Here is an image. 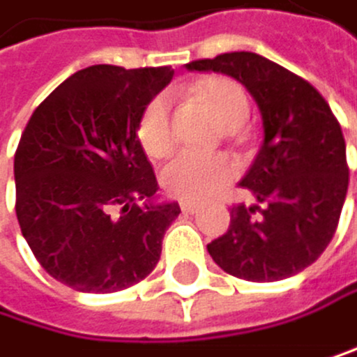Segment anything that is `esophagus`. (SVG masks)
Instances as JSON below:
<instances>
[{"mask_svg":"<svg viewBox=\"0 0 357 357\" xmlns=\"http://www.w3.org/2000/svg\"><path fill=\"white\" fill-rule=\"evenodd\" d=\"M180 206H182V212H186V214H195L199 210V204H195V202H182Z\"/></svg>","mask_w":357,"mask_h":357,"instance_id":"34e87169","label":"esophagus"}]
</instances>
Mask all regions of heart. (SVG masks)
I'll use <instances>...</instances> for the list:
<instances>
[{
  "label": "heart",
  "mask_w": 357,
  "mask_h": 357,
  "mask_svg": "<svg viewBox=\"0 0 357 357\" xmlns=\"http://www.w3.org/2000/svg\"><path fill=\"white\" fill-rule=\"evenodd\" d=\"M197 95L227 130L241 128L249 116V99L241 84L229 77H206L197 84ZM138 140L143 149L162 158L173 149V126H171V101L165 95L151 99L143 116L138 121ZM238 165L229 155H199L192 151H182L162 169L160 180L169 195L186 202H202L223 188L234 175Z\"/></svg>",
  "instance_id": "1"
}]
</instances>
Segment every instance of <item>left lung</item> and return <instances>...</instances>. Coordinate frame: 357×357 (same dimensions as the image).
Instances as JSON below:
<instances>
[{
	"label": "left lung",
	"mask_w": 357,
	"mask_h": 357,
	"mask_svg": "<svg viewBox=\"0 0 357 357\" xmlns=\"http://www.w3.org/2000/svg\"><path fill=\"white\" fill-rule=\"evenodd\" d=\"M188 71L229 75L249 91L264 140L241 180L258 204L229 210V227L208 245L225 273L278 282L310 266L334 238L349 186L340 123L303 77L251 52L195 60Z\"/></svg>",
	"instance_id": "8db88e82"
}]
</instances>
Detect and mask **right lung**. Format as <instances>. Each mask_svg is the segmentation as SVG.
Instances as JSON below:
<instances>
[{
    "instance_id": "1",
    "label": "right lung",
    "mask_w": 357,
    "mask_h": 357,
    "mask_svg": "<svg viewBox=\"0 0 357 357\" xmlns=\"http://www.w3.org/2000/svg\"><path fill=\"white\" fill-rule=\"evenodd\" d=\"M171 79V67L95 64L27 121L15 153L17 219L40 266L73 290L116 293L160 260L180 206L155 202L138 121Z\"/></svg>"
}]
</instances>
